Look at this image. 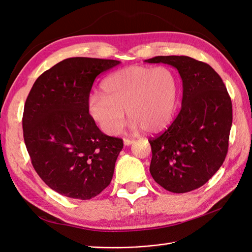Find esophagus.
<instances>
[{"label":"esophagus","mask_w":252,"mask_h":252,"mask_svg":"<svg viewBox=\"0 0 252 252\" xmlns=\"http://www.w3.org/2000/svg\"><path fill=\"white\" fill-rule=\"evenodd\" d=\"M134 143V139H128V138H124V144L125 146H130L131 144Z\"/></svg>","instance_id":"34e87169"}]
</instances>
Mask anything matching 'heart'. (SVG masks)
Listing matches in <instances>:
<instances>
[{
    "label": "heart",
    "mask_w": 252,
    "mask_h": 252,
    "mask_svg": "<svg viewBox=\"0 0 252 252\" xmlns=\"http://www.w3.org/2000/svg\"><path fill=\"white\" fill-rule=\"evenodd\" d=\"M179 95V80L167 66H127L110 74L102 93L88 99L91 118L107 135L115 136L125 126L126 112L131 128L158 133L173 120Z\"/></svg>",
    "instance_id": "b5f03b06"
}]
</instances>
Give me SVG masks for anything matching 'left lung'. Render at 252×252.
Here are the masks:
<instances>
[{
    "instance_id": "8db88e82",
    "label": "left lung",
    "mask_w": 252,
    "mask_h": 252,
    "mask_svg": "<svg viewBox=\"0 0 252 252\" xmlns=\"http://www.w3.org/2000/svg\"><path fill=\"white\" fill-rule=\"evenodd\" d=\"M145 62L172 65L183 80L178 116L165 132L149 140L150 174L169 192L195 190L223 164L233 119L231 97L207 63L186 56H159Z\"/></svg>"
}]
</instances>
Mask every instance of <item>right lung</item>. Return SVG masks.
I'll use <instances>...</instances> for the list:
<instances>
[{"label": "right lung", "instance_id": "1", "mask_svg": "<svg viewBox=\"0 0 252 252\" xmlns=\"http://www.w3.org/2000/svg\"><path fill=\"white\" fill-rule=\"evenodd\" d=\"M119 63L68 58L40 75L27 97L22 128L32 165L64 196L90 200L112 181L124 142L101 132L88 99L96 76Z\"/></svg>", "mask_w": 252, "mask_h": 252}]
</instances>
